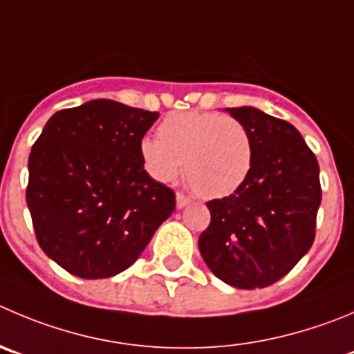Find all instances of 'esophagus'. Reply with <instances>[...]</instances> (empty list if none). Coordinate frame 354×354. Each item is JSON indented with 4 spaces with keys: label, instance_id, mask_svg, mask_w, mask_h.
<instances>
[{
    "label": "esophagus",
    "instance_id": "esophagus-1",
    "mask_svg": "<svg viewBox=\"0 0 354 354\" xmlns=\"http://www.w3.org/2000/svg\"><path fill=\"white\" fill-rule=\"evenodd\" d=\"M175 200H177V208H184L186 205H189V196H186L184 193H177V196H175Z\"/></svg>",
    "mask_w": 354,
    "mask_h": 354
}]
</instances>
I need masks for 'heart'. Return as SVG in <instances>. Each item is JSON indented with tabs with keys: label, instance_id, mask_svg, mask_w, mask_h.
I'll use <instances>...</instances> for the list:
<instances>
[{
	"label": "heart",
	"instance_id": "b5f03b06",
	"mask_svg": "<svg viewBox=\"0 0 354 354\" xmlns=\"http://www.w3.org/2000/svg\"><path fill=\"white\" fill-rule=\"evenodd\" d=\"M144 170L156 183L184 175L200 196L221 200L236 193L254 163L250 132L236 118L210 111L171 113L158 127V139L139 142Z\"/></svg>",
	"mask_w": 354,
	"mask_h": 354
}]
</instances>
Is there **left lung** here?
Returning a JSON list of instances; mask_svg holds the SVG:
<instances>
[{
  "label": "left lung",
  "mask_w": 354,
  "mask_h": 354,
  "mask_svg": "<svg viewBox=\"0 0 354 354\" xmlns=\"http://www.w3.org/2000/svg\"><path fill=\"white\" fill-rule=\"evenodd\" d=\"M254 142L248 179L231 196L208 201L201 257L218 280L264 288L283 278L311 248L322 203L319 167L299 130L255 107H227Z\"/></svg>",
  "instance_id": "8db88e82"
}]
</instances>
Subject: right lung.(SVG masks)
<instances>
[{
  "label": "right lung",
  "mask_w": 354,
  "mask_h": 354,
  "mask_svg": "<svg viewBox=\"0 0 354 354\" xmlns=\"http://www.w3.org/2000/svg\"><path fill=\"white\" fill-rule=\"evenodd\" d=\"M158 116L95 99L53 114L32 146L26 200L36 240L71 274L124 271L174 212L175 193L139 158Z\"/></svg>",
  "instance_id": "add662e5"
}]
</instances>
